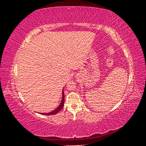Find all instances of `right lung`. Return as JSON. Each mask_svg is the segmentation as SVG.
Masks as SVG:
<instances>
[{"instance_id":"right-lung-1","label":"right lung","mask_w":146,"mask_h":146,"mask_svg":"<svg viewBox=\"0 0 146 146\" xmlns=\"http://www.w3.org/2000/svg\"><path fill=\"white\" fill-rule=\"evenodd\" d=\"M63 97H62V100H61V102L60 105L58 106V108H56L55 110H54L53 111L47 113H40L41 114H44V115H54V114H56L58 112H59L60 110L63 108L64 106V91H63Z\"/></svg>"}]
</instances>
